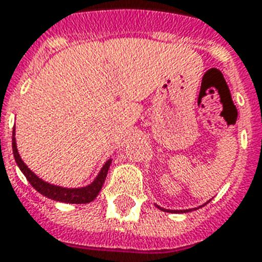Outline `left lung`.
<instances>
[{"instance_id":"obj_1","label":"left lung","mask_w":262,"mask_h":262,"mask_svg":"<svg viewBox=\"0 0 262 262\" xmlns=\"http://www.w3.org/2000/svg\"><path fill=\"white\" fill-rule=\"evenodd\" d=\"M201 207H203V205H201ZM159 208V209H163V208H160V207H158ZM194 209H199V208H194ZM164 212H189V211H191V209H183V211H170V209H163Z\"/></svg>"}]
</instances>
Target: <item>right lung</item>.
Wrapping results in <instances>:
<instances>
[{
	"mask_svg": "<svg viewBox=\"0 0 262 262\" xmlns=\"http://www.w3.org/2000/svg\"><path fill=\"white\" fill-rule=\"evenodd\" d=\"M12 148H13V156L16 163H17L18 168L21 170V172L26 175V178L28 179V182L32 185L35 190H38L40 194H43L47 199L54 200V201H59V203H69V204H87L91 203L92 200L96 199V195L99 194V191L102 189L106 175L110 168L111 159H108L102 167L98 177L94 179V182L90 183L88 186L77 187V189H69V187H61L57 185H51L49 182H45L43 179L31 171L30 168L27 167V164L24 163L18 155L17 145H16V139H14V129H13V137H12Z\"/></svg>",
	"mask_w": 262,
	"mask_h": 262,
	"instance_id": "obj_1",
	"label": "right lung"
}]
</instances>
